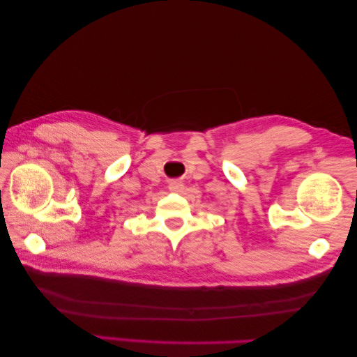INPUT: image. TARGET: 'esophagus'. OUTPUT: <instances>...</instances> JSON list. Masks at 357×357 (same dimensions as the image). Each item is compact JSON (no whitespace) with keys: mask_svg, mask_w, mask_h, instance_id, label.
Segmentation results:
<instances>
[{"mask_svg":"<svg viewBox=\"0 0 357 357\" xmlns=\"http://www.w3.org/2000/svg\"><path fill=\"white\" fill-rule=\"evenodd\" d=\"M169 190L174 192H180L183 190V183L180 182V180H171V182H169Z\"/></svg>","mask_w":357,"mask_h":357,"instance_id":"1","label":"esophagus"}]
</instances>
